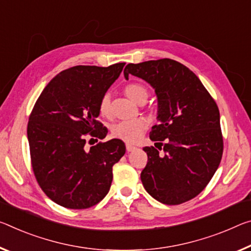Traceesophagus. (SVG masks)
Wrapping results in <instances>:
<instances>
[{"mask_svg": "<svg viewBox=\"0 0 251 251\" xmlns=\"http://www.w3.org/2000/svg\"><path fill=\"white\" fill-rule=\"evenodd\" d=\"M136 150V147L132 144H126V151L127 152H133V151Z\"/></svg>", "mask_w": 251, "mask_h": 251, "instance_id": "obj_1", "label": "esophagus"}]
</instances>
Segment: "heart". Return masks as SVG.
I'll use <instances>...</instances> for the list:
<instances>
[{
	"instance_id": "1",
	"label": "heart",
	"mask_w": 251,
	"mask_h": 251,
	"mask_svg": "<svg viewBox=\"0 0 251 251\" xmlns=\"http://www.w3.org/2000/svg\"><path fill=\"white\" fill-rule=\"evenodd\" d=\"M124 93L130 100L137 104H143L149 97V90L141 83H129L124 88ZM99 114L102 117L110 116V98L105 94L99 101ZM146 121L144 118H134L128 121H121L111 126V135L125 142H135L146 129Z\"/></svg>"
}]
</instances>
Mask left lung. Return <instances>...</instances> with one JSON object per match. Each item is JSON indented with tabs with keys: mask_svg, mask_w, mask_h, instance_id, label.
<instances>
[{
	"mask_svg": "<svg viewBox=\"0 0 251 251\" xmlns=\"http://www.w3.org/2000/svg\"><path fill=\"white\" fill-rule=\"evenodd\" d=\"M129 75L149 82L158 102V124L150 138L161 147L143 149V185L162 203H184L203 191L220 164L224 138L218 106L196 74L172 59L128 63L125 78Z\"/></svg>",
	"mask_w": 251,
	"mask_h": 251,
	"instance_id": "1",
	"label": "left lung"
}]
</instances>
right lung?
I'll use <instances>...</instances> for the list:
<instances>
[{
	"instance_id": "obj_1",
	"label": "right lung",
	"mask_w": 251,
	"mask_h": 251,
	"mask_svg": "<svg viewBox=\"0 0 251 251\" xmlns=\"http://www.w3.org/2000/svg\"><path fill=\"white\" fill-rule=\"evenodd\" d=\"M124 66L71 67L55 75L35 101L27 123L31 164L40 188L59 205L88 209L108 193L125 144L114 138L87 149L86 141L108 133L97 121L99 101Z\"/></svg>"
}]
</instances>
